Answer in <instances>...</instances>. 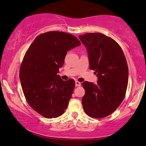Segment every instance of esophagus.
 <instances>
[{
  "label": "esophagus",
  "instance_id": "esophagus-1",
  "mask_svg": "<svg viewBox=\"0 0 146 146\" xmlns=\"http://www.w3.org/2000/svg\"><path fill=\"white\" fill-rule=\"evenodd\" d=\"M80 82H78V81H75V86H80Z\"/></svg>",
  "mask_w": 146,
  "mask_h": 146
}]
</instances>
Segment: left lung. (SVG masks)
Instances as JSON below:
<instances>
[{
    "instance_id": "1",
    "label": "left lung",
    "mask_w": 146,
    "mask_h": 146,
    "mask_svg": "<svg viewBox=\"0 0 146 146\" xmlns=\"http://www.w3.org/2000/svg\"><path fill=\"white\" fill-rule=\"evenodd\" d=\"M88 51L90 69L95 70L97 84L84 81L82 103L90 117L103 118L112 114L123 101L128 84L129 69L121 48L101 33L80 35Z\"/></svg>"
}]
</instances>
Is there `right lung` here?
Here are the masks:
<instances>
[{"label": "right lung", "instance_id": "right-lung-1", "mask_svg": "<svg viewBox=\"0 0 146 146\" xmlns=\"http://www.w3.org/2000/svg\"><path fill=\"white\" fill-rule=\"evenodd\" d=\"M75 36L52 31L36 37L25 54L19 71L23 94L29 105L47 118L60 116L75 88L72 78L58 75L67 52L80 45Z\"/></svg>", "mask_w": 146, "mask_h": 146}]
</instances>
